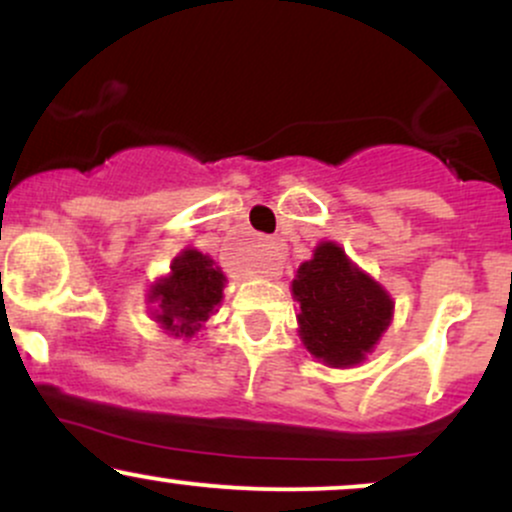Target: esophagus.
Wrapping results in <instances>:
<instances>
[{
	"label": "esophagus",
	"mask_w": 512,
	"mask_h": 512,
	"mask_svg": "<svg viewBox=\"0 0 512 512\" xmlns=\"http://www.w3.org/2000/svg\"><path fill=\"white\" fill-rule=\"evenodd\" d=\"M281 264H284V243H281V238H267L264 240L262 257H260V274L279 276Z\"/></svg>",
	"instance_id": "34e87169"
}]
</instances>
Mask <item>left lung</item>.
I'll return each instance as SVG.
<instances>
[{"instance_id": "8db88e82", "label": "left lung", "mask_w": 512, "mask_h": 512, "mask_svg": "<svg viewBox=\"0 0 512 512\" xmlns=\"http://www.w3.org/2000/svg\"><path fill=\"white\" fill-rule=\"evenodd\" d=\"M298 310V337L310 356L330 368L366 361L395 315L383 284L363 272L342 245L322 240L291 281Z\"/></svg>"}]
</instances>
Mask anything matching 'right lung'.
<instances>
[{
	"label": "right lung",
	"instance_id": "add662e5",
	"mask_svg": "<svg viewBox=\"0 0 512 512\" xmlns=\"http://www.w3.org/2000/svg\"><path fill=\"white\" fill-rule=\"evenodd\" d=\"M226 274L197 248H185L170 262V272L151 284L146 303L151 317L170 337H195L219 310Z\"/></svg>",
	"mask_w": 512,
	"mask_h": 512
}]
</instances>
